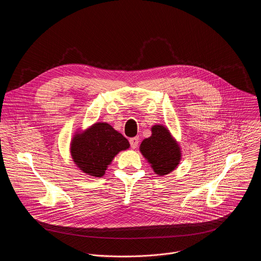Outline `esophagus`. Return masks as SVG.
I'll return each mask as SVG.
<instances>
[{"label":"esophagus","instance_id":"obj_1","mask_svg":"<svg viewBox=\"0 0 261 261\" xmlns=\"http://www.w3.org/2000/svg\"><path fill=\"white\" fill-rule=\"evenodd\" d=\"M139 143H140L139 138H133V139L129 140V144H130V147L133 149H137L138 146H139Z\"/></svg>","mask_w":261,"mask_h":261}]
</instances>
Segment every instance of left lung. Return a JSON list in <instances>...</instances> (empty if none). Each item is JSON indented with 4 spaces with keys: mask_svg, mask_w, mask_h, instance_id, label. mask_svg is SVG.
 Here are the masks:
<instances>
[{
    "mask_svg": "<svg viewBox=\"0 0 261 261\" xmlns=\"http://www.w3.org/2000/svg\"><path fill=\"white\" fill-rule=\"evenodd\" d=\"M141 152L159 176L171 173L179 165L181 150L169 130L163 125H153L151 136L141 144Z\"/></svg>",
    "mask_w": 261,
    "mask_h": 261,
    "instance_id": "8db88e82",
    "label": "left lung"
}]
</instances>
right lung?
Listing matches in <instances>:
<instances>
[{"label":"right lung","instance_id":"right-lung-1","mask_svg":"<svg viewBox=\"0 0 261 261\" xmlns=\"http://www.w3.org/2000/svg\"><path fill=\"white\" fill-rule=\"evenodd\" d=\"M128 141L112 125L105 122L93 124L71 142V155L77 167L85 174L102 177L115 154L128 149Z\"/></svg>","mask_w":261,"mask_h":261}]
</instances>
